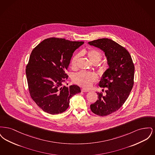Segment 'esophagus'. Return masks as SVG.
Segmentation results:
<instances>
[{
	"mask_svg": "<svg viewBox=\"0 0 155 155\" xmlns=\"http://www.w3.org/2000/svg\"><path fill=\"white\" fill-rule=\"evenodd\" d=\"M81 91L82 92H89V91L88 90V89H86L82 88L81 89Z\"/></svg>",
	"mask_w": 155,
	"mask_h": 155,
	"instance_id": "34e87169",
	"label": "esophagus"
}]
</instances>
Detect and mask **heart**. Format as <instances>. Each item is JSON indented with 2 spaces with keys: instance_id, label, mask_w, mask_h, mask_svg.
<instances>
[{
  "instance_id": "b5f03b06",
  "label": "heart",
  "mask_w": 155,
  "mask_h": 155,
  "mask_svg": "<svg viewBox=\"0 0 155 155\" xmlns=\"http://www.w3.org/2000/svg\"><path fill=\"white\" fill-rule=\"evenodd\" d=\"M88 57L90 61L94 64H98L101 60L102 56L100 52L96 50H90L88 53ZM80 57V54H75L71 59V65L73 68H76L77 61ZM73 80L75 83L78 84L82 87L88 88L91 87L92 84L97 80V77L94 73H87L85 71H81L74 75Z\"/></svg>"
}]
</instances>
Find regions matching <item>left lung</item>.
Masks as SVG:
<instances>
[{"mask_svg":"<svg viewBox=\"0 0 155 155\" xmlns=\"http://www.w3.org/2000/svg\"><path fill=\"white\" fill-rule=\"evenodd\" d=\"M88 44L103 51L107 60L109 68L99 84L100 87L106 88L105 93L97 92L98 100L90 106L94 113L106 116L125 103L133 88L135 67L129 52L110 39H99Z\"/></svg>","mask_w":155,"mask_h":155,"instance_id":"1","label":"left lung"}]
</instances>
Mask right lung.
I'll return each mask as SVG.
<instances>
[{
    "instance_id": "obj_1",
    "label": "right lung",
    "mask_w": 155,
    "mask_h": 155,
    "mask_svg": "<svg viewBox=\"0 0 155 155\" xmlns=\"http://www.w3.org/2000/svg\"><path fill=\"white\" fill-rule=\"evenodd\" d=\"M84 42L70 41L64 38H50L42 41L32 50L26 75L30 96L45 112L58 114L66 110L70 99L81 92L73 85H62L74 51Z\"/></svg>"
}]
</instances>
